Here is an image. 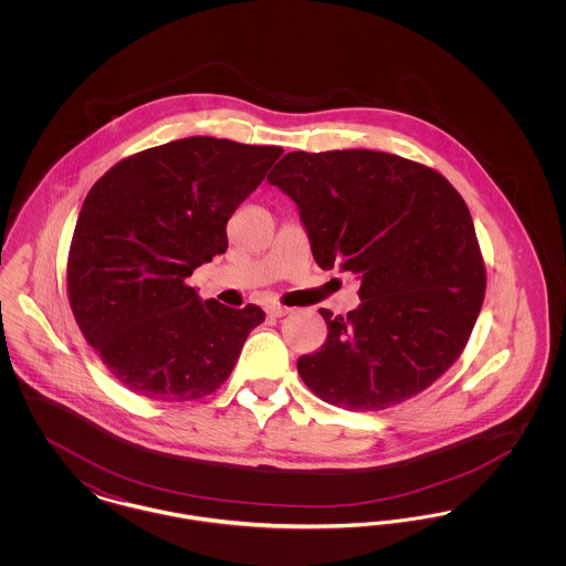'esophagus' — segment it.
Wrapping results in <instances>:
<instances>
[{"label":"esophagus","mask_w":566,"mask_h":566,"mask_svg":"<svg viewBox=\"0 0 566 566\" xmlns=\"http://www.w3.org/2000/svg\"><path fill=\"white\" fill-rule=\"evenodd\" d=\"M265 312L273 316V318H282V316H286L289 312H291V307H284V305H280V303H271L265 307Z\"/></svg>","instance_id":"esophagus-1"}]
</instances>
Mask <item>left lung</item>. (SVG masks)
Here are the masks:
<instances>
[{"label":"left lung","instance_id":"8db88e82","mask_svg":"<svg viewBox=\"0 0 566 566\" xmlns=\"http://www.w3.org/2000/svg\"><path fill=\"white\" fill-rule=\"evenodd\" d=\"M268 180L295 201L318 268L360 280L348 316L321 307L326 342L296 360L307 388L360 411L429 388L484 303V259L458 190L427 165L376 150L289 153Z\"/></svg>","mask_w":566,"mask_h":566}]
</instances>
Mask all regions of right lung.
Instances as JSON below:
<instances>
[{
    "instance_id": "obj_1",
    "label": "right lung",
    "mask_w": 566,
    "mask_h": 566,
    "mask_svg": "<svg viewBox=\"0 0 566 566\" xmlns=\"http://www.w3.org/2000/svg\"><path fill=\"white\" fill-rule=\"evenodd\" d=\"M284 150L185 137L116 163L82 203L67 293L109 374L155 401L201 399L231 376L259 305L201 301L187 277L227 250V222Z\"/></svg>"
}]
</instances>
